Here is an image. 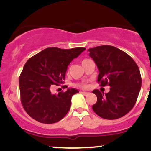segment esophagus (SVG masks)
Masks as SVG:
<instances>
[{"label": "esophagus", "instance_id": "1", "mask_svg": "<svg viewBox=\"0 0 151 151\" xmlns=\"http://www.w3.org/2000/svg\"><path fill=\"white\" fill-rule=\"evenodd\" d=\"M80 93H81L84 96H88L90 94L89 92H85V91H82V92H80Z\"/></svg>", "mask_w": 151, "mask_h": 151}]
</instances>
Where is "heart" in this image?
<instances>
[{
	"mask_svg": "<svg viewBox=\"0 0 151 151\" xmlns=\"http://www.w3.org/2000/svg\"><path fill=\"white\" fill-rule=\"evenodd\" d=\"M88 60V59H85V60H83V61H82V63H83V62L85 61V60ZM77 86H80V87H83V88H86L87 87V85L86 84H82V85H77Z\"/></svg>",
	"mask_w": 151,
	"mask_h": 151,
	"instance_id": "b5f03b06",
	"label": "heart"
}]
</instances>
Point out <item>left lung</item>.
Here are the masks:
<instances>
[{
  "label": "left lung",
  "mask_w": 151,
  "mask_h": 151,
  "mask_svg": "<svg viewBox=\"0 0 151 151\" xmlns=\"http://www.w3.org/2000/svg\"><path fill=\"white\" fill-rule=\"evenodd\" d=\"M98 67V83L110 86L104 93L94 90L97 101L93 110L101 118L115 120L124 116L134 106L141 88L142 78L137 65L132 57L117 47L102 45L88 50Z\"/></svg>",
  "instance_id": "left-lung-1"
}]
</instances>
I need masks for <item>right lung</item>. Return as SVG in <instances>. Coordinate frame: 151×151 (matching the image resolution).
I'll use <instances>...</instances> for the list:
<instances>
[{"instance_id":"obj_1","label":"right lung","mask_w":151,"mask_h":151,"mask_svg":"<svg viewBox=\"0 0 151 151\" xmlns=\"http://www.w3.org/2000/svg\"><path fill=\"white\" fill-rule=\"evenodd\" d=\"M86 49L49 47L28 59L19 76L20 98L25 112L36 121L50 124L60 121L71 107L75 88L52 94V85L63 83L69 63ZM67 88L66 85H64Z\"/></svg>"}]
</instances>
